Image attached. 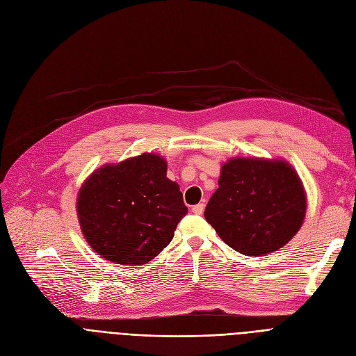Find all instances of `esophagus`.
Instances as JSON below:
<instances>
[{
	"mask_svg": "<svg viewBox=\"0 0 356 356\" xmlns=\"http://www.w3.org/2000/svg\"><path fill=\"white\" fill-rule=\"evenodd\" d=\"M203 209H204V204H203V203H197V204H195V207L192 208V212H193L195 215H202Z\"/></svg>",
	"mask_w": 356,
	"mask_h": 356,
	"instance_id": "34e87169",
	"label": "esophagus"
}]
</instances>
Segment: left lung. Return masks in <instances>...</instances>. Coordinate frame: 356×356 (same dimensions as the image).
<instances>
[{
  "instance_id": "8db88e82",
  "label": "left lung",
  "mask_w": 356,
  "mask_h": 356,
  "mask_svg": "<svg viewBox=\"0 0 356 356\" xmlns=\"http://www.w3.org/2000/svg\"><path fill=\"white\" fill-rule=\"evenodd\" d=\"M204 219L235 251L257 257L284 247L302 228L307 199L302 179L282 159L232 157Z\"/></svg>"
}]
</instances>
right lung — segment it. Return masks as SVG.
I'll list each match as a JSON object with an SVG mask.
<instances>
[{
	"label": "right lung",
	"mask_w": 356,
	"mask_h": 356,
	"mask_svg": "<svg viewBox=\"0 0 356 356\" xmlns=\"http://www.w3.org/2000/svg\"><path fill=\"white\" fill-rule=\"evenodd\" d=\"M76 212L81 231L98 255L143 266L170 244L188 208L179 184L167 179V161L143 153L93 172L79 189Z\"/></svg>",
	"instance_id": "right-lung-1"
}]
</instances>
